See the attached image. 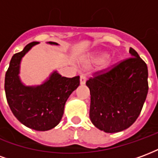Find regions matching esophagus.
<instances>
[{"mask_svg":"<svg viewBox=\"0 0 158 158\" xmlns=\"http://www.w3.org/2000/svg\"><path fill=\"white\" fill-rule=\"evenodd\" d=\"M86 77L85 76H84V75H81L80 76V85H85L86 82Z\"/></svg>","mask_w":158,"mask_h":158,"instance_id":"1","label":"esophagus"}]
</instances>
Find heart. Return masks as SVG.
Masks as SVG:
<instances>
[{
    "mask_svg": "<svg viewBox=\"0 0 158 158\" xmlns=\"http://www.w3.org/2000/svg\"><path fill=\"white\" fill-rule=\"evenodd\" d=\"M107 56L108 54L105 52H94L86 57L85 60V64L86 66H91L102 63V69H108L113 64V60L107 58Z\"/></svg>",
    "mask_w": 158,
    "mask_h": 158,
    "instance_id": "heart-1",
    "label": "heart"
}]
</instances>
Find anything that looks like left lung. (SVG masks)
<instances>
[{
	"label": "left lung",
	"mask_w": 158,
	"mask_h": 158,
	"mask_svg": "<svg viewBox=\"0 0 158 158\" xmlns=\"http://www.w3.org/2000/svg\"><path fill=\"white\" fill-rule=\"evenodd\" d=\"M131 57L109 72L89 79V118L106 133H118L135 122L148 92V69L133 48Z\"/></svg>",
	"instance_id": "left-lung-1"
}]
</instances>
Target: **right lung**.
<instances>
[{
    "mask_svg": "<svg viewBox=\"0 0 158 158\" xmlns=\"http://www.w3.org/2000/svg\"><path fill=\"white\" fill-rule=\"evenodd\" d=\"M38 44L40 42H31L12 56L6 73L5 92L10 109L19 122L29 129L46 131L60 123L67 100L79 87V77L66 78L54 70L40 85H25L19 76L21 62ZM46 44L58 45L52 41Z\"/></svg>",
    "mask_w": 158,
    "mask_h": 158,
    "instance_id": "right-lung-1",
    "label": "right lung"
}]
</instances>
